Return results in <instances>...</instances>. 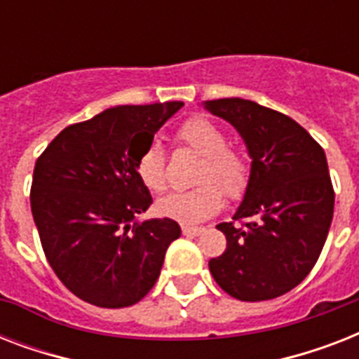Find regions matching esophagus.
<instances>
[{
    "instance_id": "esophagus-1",
    "label": "esophagus",
    "mask_w": 359,
    "mask_h": 359,
    "mask_svg": "<svg viewBox=\"0 0 359 359\" xmlns=\"http://www.w3.org/2000/svg\"><path fill=\"white\" fill-rule=\"evenodd\" d=\"M203 231H205L203 227H188V225H184V227H182V235L197 236V235H201Z\"/></svg>"
}]
</instances>
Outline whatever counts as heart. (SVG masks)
I'll return each mask as SVG.
<instances>
[{
  "label": "heart",
  "instance_id": "1",
  "mask_svg": "<svg viewBox=\"0 0 359 359\" xmlns=\"http://www.w3.org/2000/svg\"><path fill=\"white\" fill-rule=\"evenodd\" d=\"M179 143L201 156L190 191H177L158 201V212L184 225L201 224L212 218L224 205V196L236 201L250 182V162L238 147L227 145V135L218 124L203 117H191L177 130ZM141 182L154 194L168 188V169L162 147L151 143L137 158Z\"/></svg>",
  "mask_w": 359,
  "mask_h": 359
}]
</instances>
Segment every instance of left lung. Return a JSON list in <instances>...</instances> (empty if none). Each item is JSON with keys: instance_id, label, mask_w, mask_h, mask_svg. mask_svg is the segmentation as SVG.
<instances>
[{"instance_id": "obj_1", "label": "left lung", "mask_w": 359, "mask_h": 359, "mask_svg": "<svg viewBox=\"0 0 359 359\" xmlns=\"http://www.w3.org/2000/svg\"><path fill=\"white\" fill-rule=\"evenodd\" d=\"M205 108L236 128L251 158L250 182L233 219L216 225L227 248L208 261L216 283L236 300H272L315 266L334 218V186L324 149L306 128L244 98Z\"/></svg>"}]
</instances>
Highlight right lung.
Segmentation results:
<instances>
[{"mask_svg": "<svg viewBox=\"0 0 359 359\" xmlns=\"http://www.w3.org/2000/svg\"><path fill=\"white\" fill-rule=\"evenodd\" d=\"M182 106L109 108L67 126L36 160L31 212L42 250L61 283L87 304H137L180 236L173 219L137 222L152 203L137 158Z\"/></svg>", "mask_w": 359, "mask_h": 359, "instance_id": "1", "label": "right lung"}]
</instances>
